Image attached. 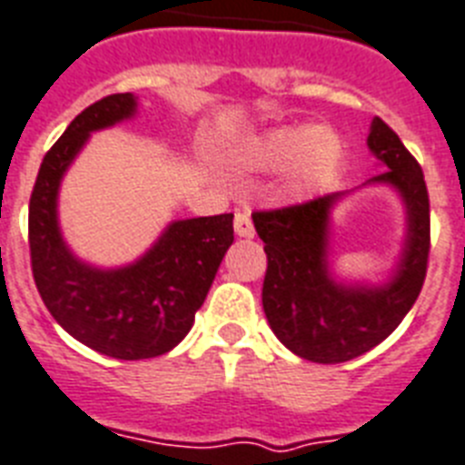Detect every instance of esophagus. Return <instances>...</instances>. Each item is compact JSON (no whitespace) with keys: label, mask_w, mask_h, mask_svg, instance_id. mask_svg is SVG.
<instances>
[{"label":"esophagus","mask_w":465,"mask_h":465,"mask_svg":"<svg viewBox=\"0 0 465 465\" xmlns=\"http://www.w3.org/2000/svg\"><path fill=\"white\" fill-rule=\"evenodd\" d=\"M233 232H236V236H241V239H252V236H255V226H252L251 213H248V210H239V213H236V217H233Z\"/></svg>","instance_id":"1"}]
</instances>
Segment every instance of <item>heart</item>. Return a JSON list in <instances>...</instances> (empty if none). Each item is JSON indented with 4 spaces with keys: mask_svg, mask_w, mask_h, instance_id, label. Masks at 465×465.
<instances>
[{
    "mask_svg": "<svg viewBox=\"0 0 465 465\" xmlns=\"http://www.w3.org/2000/svg\"><path fill=\"white\" fill-rule=\"evenodd\" d=\"M346 157L343 138L324 124H284L260 135L245 153V164L255 172L284 169L286 191L298 200H311L330 188Z\"/></svg>",
    "mask_w": 465,
    "mask_h": 465,
    "instance_id": "obj_1",
    "label": "heart"
}]
</instances>
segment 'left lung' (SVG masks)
Wrapping results in <instances>:
<instances>
[{
    "mask_svg": "<svg viewBox=\"0 0 465 465\" xmlns=\"http://www.w3.org/2000/svg\"><path fill=\"white\" fill-rule=\"evenodd\" d=\"M368 147L384 172L363 186H390L406 214L401 252L384 282H346L331 270V213L349 193L252 214L267 252V322L286 349L312 363H346L375 349L409 315L425 282L430 200L420 164L380 116Z\"/></svg>",
    "mask_w": 465,
    "mask_h": 465,
    "instance_id": "1",
    "label": "left lung"
}]
</instances>
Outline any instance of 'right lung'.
<instances>
[{"instance_id": "obj_1", "label": "right lung", "mask_w": 465, "mask_h": 465, "mask_svg": "<svg viewBox=\"0 0 465 465\" xmlns=\"http://www.w3.org/2000/svg\"><path fill=\"white\" fill-rule=\"evenodd\" d=\"M138 114L134 93H116L83 109L45 154L30 195L33 277L52 318L102 356L141 361L172 351L233 243V214L173 220L134 262L97 267L71 251L59 224V188L95 131Z\"/></svg>"}]
</instances>
